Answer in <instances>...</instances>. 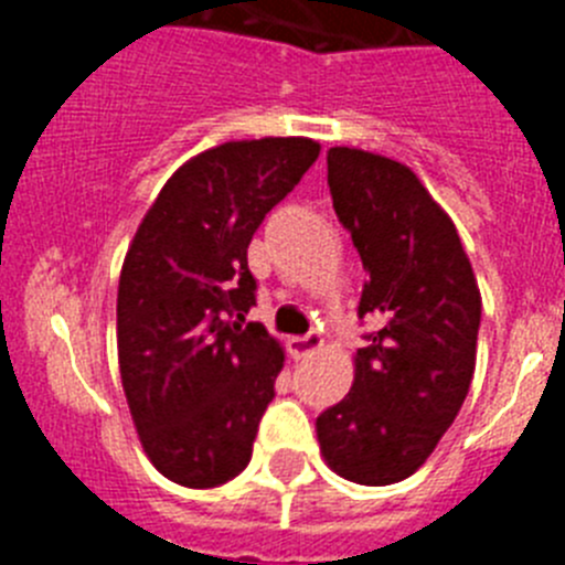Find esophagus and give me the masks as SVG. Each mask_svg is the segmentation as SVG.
I'll list each match as a JSON object with an SVG mask.
<instances>
[{
    "label": "esophagus",
    "mask_w": 565,
    "mask_h": 565,
    "mask_svg": "<svg viewBox=\"0 0 565 565\" xmlns=\"http://www.w3.org/2000/svg\"><path fill=\"white\" fill-rule=\"evenodd\" d=\"M322 348V337L317 331L306 333V337H294L288 339V351H291L294 359H306L311 353H317Z\"/></svg>",
    "instance_id": "1"
}]
</instances>
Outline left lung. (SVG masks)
Here are the masks:
<instances>
[{
	"label": "left lung",
	"mask_w": 565,
	"mask_h": 565,
	"mask_svg": "<svg viewBox=\"0 0 565 565\" xmlns=\"http://www.w3.org/2000/svg\"><path fill=\"white\" fill-rule=\"evenodd\" d=\"M328 186L367 282L351 393L317 418L328 467L384 487L411 478L450 430L476 373L481 291L452 221L404 163L328 149Z\"/></svg>",
	"instance_id": "1"
}]
</instances>
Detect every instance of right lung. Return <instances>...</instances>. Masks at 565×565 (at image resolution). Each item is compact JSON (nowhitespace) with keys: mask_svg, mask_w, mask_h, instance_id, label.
Instances as JSON below:
<instances>
[{"mask_svg":"<svg viewBox=\"0 0 565 565\" xmlns=\"http://www.w3.org/2000/svg\"><path fill=\"white\" fill-rule=\"evenodd\" d=\"M319 158L311 138L228 141L183 163L135 232L118 282V367L154 469L221 487L252 461L282 348L246 322L248 243Z\"/></svg>","mask_w":565,"mask_h":565,"instance_id":"add662e5","label":"right lung"}]
</instances>
